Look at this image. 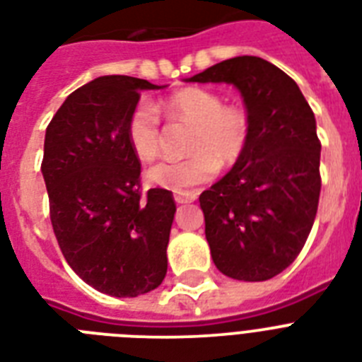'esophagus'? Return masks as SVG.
<instances>
[{
    "instance_id": "1",
    "label": "esophagus",
    "mask_w": 362,
    "mask_h": 362,
    "mask_svg": "<svg viewBox=\"0 0 362 362\" xmlns=\"http://www.w3.org/2000/svg\"><path fill=\"white\" fill-rule=\"evenodd\" d=\"M175 203H192L196 199V194L194 192H175L174 194Z\"/></svg>"
}]
</instances>
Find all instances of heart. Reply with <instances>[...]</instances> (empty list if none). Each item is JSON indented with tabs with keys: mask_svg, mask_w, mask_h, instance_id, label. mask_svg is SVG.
Returning <instances> with one entry per match:
<instances>
[{
	"mask_svg": "<svg viewBox=\"0 0 362 362\" xmlns=\"http://www.w3.org/2000/svg\"><path fill=\"white\" fill-rule=\"evenodd\" d=\"M170 120L194 125L188 142L190 157L163 160L148 170L149 183L175 192L198 187L216 174L218 164L240 159L250 140V120L240 107L223 105L218 94L198 86L175 92L163 103ZM127 140L134 155L151 160L160 149V118L149 103H139L127 120Z\"/></svg>",
	"mask_w": 362,
	"mask_h": 362,
	"instance_id": "b5f03b06",
	"label": "heart"
}]
</instances>
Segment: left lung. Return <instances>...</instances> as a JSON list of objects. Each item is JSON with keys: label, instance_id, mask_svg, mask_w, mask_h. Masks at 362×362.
I'll use <instances>...</instances> for the list:
<instances>
[{"label": "left lung", "instance_id": "left-lung-1", "mask_svg": "<svg viewBox=\"0 0 362 362\" xmlns=\"http://www.w3.org/2000/svg\"><path fill=\"white\" fill-rule=\"evenodd\" d=\"M187 83H228L240 92L250 140L228 174L202 192L205 237L222 274L267 281L300 255L320 199V140L296 81L261 57L242 55Z\"/></svg>", "mask_w": 362, "mask_h": 362}]
</instances>
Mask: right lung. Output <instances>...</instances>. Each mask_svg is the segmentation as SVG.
I'll return each instance as SVG.
<instances>
[{
	"label": "right lung",
	"mask_w": 362,
	"mask_h": 362,
	"mask_svg": "<svg viewBox=\"0 0 362 362\" xmlns=\"http://www.w3.org/2000/svg\"><path fill=\"white\" fill-rule=\"evenodd\" d=\"M164 86L103 76L68 95L46 129L42 175L57 242L77 276L115 298L163 283L175 202L170 190L140 192V160L127 120L142 90Z\"/></svg>",
	"instance_id": "1"
}]
</instances>
